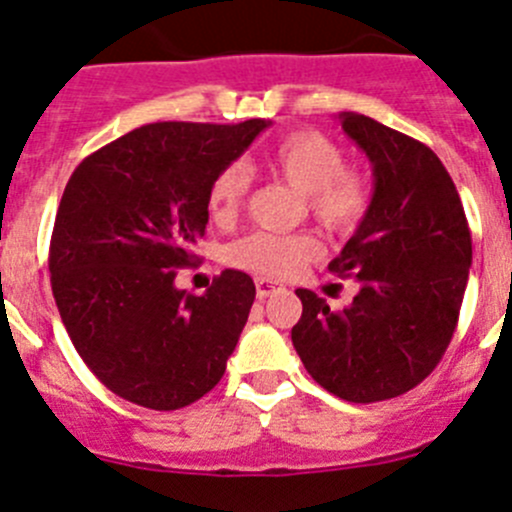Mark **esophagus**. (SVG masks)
<instances>
[{
	"label": "esophagus",
	"instance_id": "1",
	"mask_svg": "<svg viewBox=\"0 0 512 512\" xmlns=\"http://www.w3.org/2000/svg\"><path fill=\"white\" fill-rule=\"evenodd\" d=\"M282 284L274 282V279H266V277H259L256 279V295H259V300H264V297H271L277 295V292H282Z\"/></svg>",
	"mask_w": 512,
	"mask_h": 512
}]
</instances>
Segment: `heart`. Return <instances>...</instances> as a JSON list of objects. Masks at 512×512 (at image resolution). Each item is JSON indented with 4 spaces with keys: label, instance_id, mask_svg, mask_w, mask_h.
Wrapping results in <instances>:
<instances>
[{
    "label": "heart",
    "instance_id": "b5f03b06",
    "mask_svg": "<svg viewBox=\"0 0 512 512\" xmlns=\"http://www.w3.org/2000/svg\"><path fill=\"white\" fill-rule=\"evenodd\" d=\"M266 166L297 192L307 207L330 230H351L369 207V187L356 171L346 169L341 146L318 130H300L282 138L266 156ZM251 176L243 164H228L217 171L207 192V207L217 223L235 217L246 202ZM310 235L251 233L228 248L230 264L259 274H292L318 256Z\"/></svg>",
    "mask_w": 512,
    "mask_h": 512
}]
</instances>
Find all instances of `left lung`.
<instances>
[{"mask_svg":"<svg viewBox=\"0 0 512 512\" xmlns=\"http://www.w3.org/2000/svg\"><path fill=\"white\" fill-rule=\"evenodd\" d=\"M341 128L372 161L374 194L356 233L328 269L359 282L354 302L330 310L297 289L292 343L307 374L348 402L413 390L449 348L472 266V235L441 158L420 140L356 112Z\"/></svg>","mask_w":512,"mask_h":512,"instance_id":"1","label":"left lung"}]
</instances>
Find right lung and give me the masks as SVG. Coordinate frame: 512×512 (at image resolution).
I'll list each match as a JSON object with an SVG mask.
<instances>
[{"mask_svg": "<svg viewBox=\"0 0 512 512\" xmlns=\"http://www.w3.org/2000/svg\"><path fill=\"white\" fill-rule=\"evenodd\" d=\"M271 120L153 122L76 166L51 238V287L71 343L122 400L179 410L225 374L256 287L225 269L205 295L174 284L197 261L207 192Z\"/></svg>", "mask_w": 512, "mask_h": 512, "instance_id": "right-lung-1", "label": "right lung"}]
</instances>
